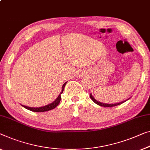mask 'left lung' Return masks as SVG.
<instances>
[{
	"mask_svg": "<svg viewBox=\"0 0 150 150\" xmlns=\"http://www.w3.org/2000/svg\"><path fill=\"white\" fill-rule=\"evenodd\" d=\"M90 96H91V98L92 100H93V102H94V103H96V105H99V106H101V107H115V106L119 105L122 104V103H123L124 102H125L126 100H129V99L130 98H129L127 99V100H125L122 101V102L118 103H114V104H107V103H103L99 102V101L96 100V99L93 97V95H92V94H91V95H90Z\"/></svg>",
	"mask_w": 150,
	"mask_h": 150,
	"instance_id": "obj_1",
	"label": "left lung"
}]
</instances>
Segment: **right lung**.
I'll use <instances>...</instances> for the list:
<instances>
[{"label":"right lung","instance_id":"right-lung-1","mask_svg":"<svg viewBox=\"0 0 150 150\" xmlns=\"http://www.w3.org/2000/svg\"><path fill=\"white\" fill-rule=\"evenodd\" d=\"M66 83H67V82L64 83V84H63V86H62V91H61V93H59V96H57V98L54 101V102L51 103L50 104H48L47 105L43 106V107H27V106H25L23 105H21V106H23V107L25 108V109H28L29 110H31V111H33V112H45V111H47V110L54 109V108H56L57 106L59 105V102H60L61 94H62V93H63L64 87H65V85L66 84Z\"/></svg>","mask_w":150,"mask_h":150}]
</instances>
